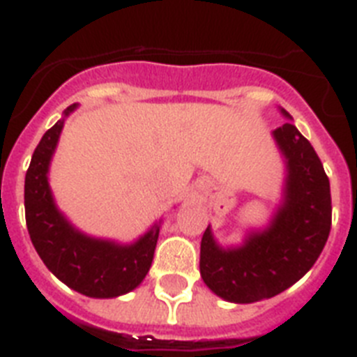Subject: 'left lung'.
<instances>
[{"instance_id":"left-lung-1","label":"left lung","mask_w":357,"mask_h":357,"mask_svg":"<svg viewBox=\"0 0 357 357\" xmlns=\"http://www.w3.org/2000/svg\"><path fill=\"white\" fill-rule=\"evenodd\" d=\"M280 113L291 120L286 109ZM271 135L286 179L268 226L248 231L238 246H221L210 226L201 238V278L226 302H260L296 284L314 266L331 231V185L316 151L291 122Z\"/></svg>"}]
</instances>
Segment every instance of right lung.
<instances>
[{"mask_svg": "<svg viewBox=\"0 0 357 357\" xmlns=\"http://www.w3.org/2000/svg\"><path fill=\"white\" fill-rule=\"evenodd\" d=\"M45 132L24 178V215L30 238L46 268L73 291L91 298H116L136 289L153 264L161 219L131 244L98 238L77 230L55 204L48 172L64 120Z\"/></svg>", "mask_w": 357, "mask_h": 357, "instance_id": "obj_1", "label": "right lung"}]
</instances>
